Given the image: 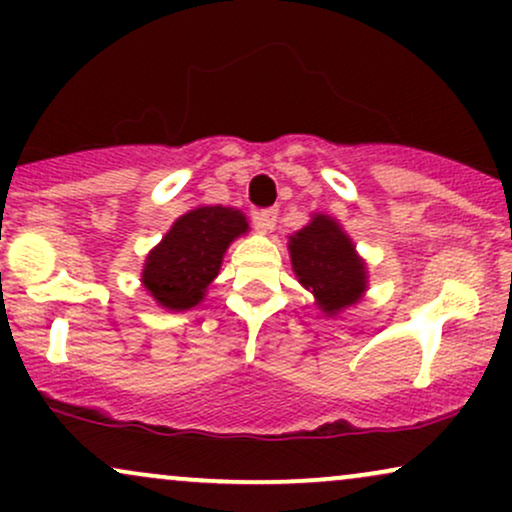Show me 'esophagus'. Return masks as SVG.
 <instances>
[{
    "label": "esophagus",
    "mask_w": 512,
    "mask_h": 512,
    "mask_svg": "<svg viewBox=\"0 0 512 512\" xmlns=\"http://www.w3.org/2000/svg\"><path fill=\"white\" fill-rule=\"evenodd\" d=\"M276 219H279V209H274V207L257 209L255 214H252V221H255V226L260 228V231H264V233H272L274 231Z\"/></svg>",
    "instance_id": "obj_1"
}]
</instances>
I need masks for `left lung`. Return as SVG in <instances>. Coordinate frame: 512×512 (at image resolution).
<instances>
[{
  "instance_id": "left-lung-1",
  "label": "left lung",
  "mask_w": 512,
  "mask_h": 512,
  "mask_svg": "<svg viewBox=\"0 0 512 512\" xmlns=\"http://www.w3.org/2000/svg\"><path fill=\"white\" fill-rule=\"evenodd\" d=\"M293 272L305 289H313L325 313H339L354 305L366 291V267L354 252V243L325 214H317L303 231L289 240Z\"/></svg>"
}]
</instances>
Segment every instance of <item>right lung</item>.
I'll list each match as a JSON object with an SVG mask.
<instances>
[{
    "label": "right lung",
    "instance_id": "add662e5",
    "mask_svg": "<svg viewBox=\"0 0 512 512\" xmlns=\"http://www.w3.org/2000/svg\"><path fill=\"white\" fill-rule=\"evenodd\" d=\"M248 231V221L231 207H199L173 223L161 245L149 252L142 281L168 310H190L219 274L223 252Z\"/></svg>",
    "mask_w": 512,
    "mask_h": 512
}]
</instances>
